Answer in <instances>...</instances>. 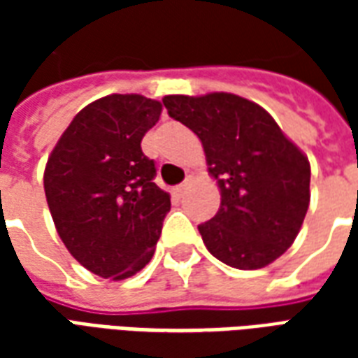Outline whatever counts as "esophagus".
Instances as JSON below:
<instances>
[{"instance_id":"esophagus-1","label":"esophagus","mask_w":358,"mask_h":358,"mask_svg":"<svg viewBox=\"0 0 358 358\" xmlns=\"http://www.w3.org/2000/svg\"><path fill=\"white\" fill-rule=\"evenodd\" d=\"M187 187H189V182H184V184H180V186L174 187V194L178 195V197H182V195L186 194Z\"/></svg>"}]
</instances>
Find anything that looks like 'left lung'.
I'll return each mask as SVG.
<instances>
[{
	"label": "left lung",
	"instance_id": "8db88e82",
	"mask_svg": "<svg viewBox=\"0 0 358 358\" xmlns=\"http://www.w3.org/2000/svg\"><path fill=\"white\" fill-rule=\"evenodd\" d=\"M174 120L201 140L220 209L199 224L209 253L240 270L263 268L297 238L310 201V164L276 120L240 95H166Z\"/></svg>",
	"mask_w": 358,
	"mask_h": 358
}]
</instances>
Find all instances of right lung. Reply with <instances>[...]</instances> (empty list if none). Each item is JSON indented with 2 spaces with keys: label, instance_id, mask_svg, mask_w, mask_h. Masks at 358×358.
I'll use <instances>...</instances> for the list:
<instances>
[{
  "label": "right lung",
  "instance_id": "right-lung-1",
  "mask_svg": "<svg viewBox=\"0 0 358 358\" xmlns=\"http://www.w3.org/2000/svg\"><path fill=\"white\" fill-rule=\"evenodd\" d=\"M161 110L143 95H105L73 118L48 159L43 189L59 238L97 276L130 278L155 253L171 195L153 182L141 138Z\"/></svg>",
  "mask_w": 358,
  "mask_h": 358
}]
</instances>
